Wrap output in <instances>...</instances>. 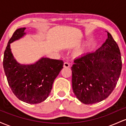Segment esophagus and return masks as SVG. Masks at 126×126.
<instances>
[{
	"mask_svg": "<svg viewBox=\"0 0 126 126\" xmlns=\"http://www.w3.org/2000/svg\"><path fill=\"white\" fill-rule=\"evenodd\" d=\"M63 66H64V67H70V64H69V63H68V62H64Z\"/></svg>",
	"mask_w": 126,
	"mask_h": 126,
	"instance_id": "obj_1",
	"label": "esophagus"
}]
</instances>
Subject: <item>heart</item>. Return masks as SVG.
<instances>
[{"label": "heart", "mask_w": 126, "mask_h": 126, "mask_svg": "<svg viewBox=\"0 0 126 126\" xmlns=\"http://www.w3.org/2000/svg\"><path fill=\"white\" fill-rule=\"evenodd\" d=\"M86 46H86V45H85V46H83V47H82V48L78 49V50L76 52V54L77 55V56H80V55L83 54V51H84L85 48H86Z\"/></svg>", "instance_id": "obj_1"}]
</instances>
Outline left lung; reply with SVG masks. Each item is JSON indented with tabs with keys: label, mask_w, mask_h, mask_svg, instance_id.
<instances>
[{
	"label": "left lung",
	"mask_w": 126,
	"mask_h": 126,
	"mask_svg": "<svg viewBox=\"0 0 126 126\" xmlns=\"http://www.w3.org/2000/svg\"><path fill=\"white\" fill-rule=\"evenodd\" d=\"M107 33V40L100 48L75 59L71 68L73 92L85 104L106 99L114 91L120 76V51L112 35Z\"/></svg>",
	"instance_id": "obj_1"
}]
</instances>
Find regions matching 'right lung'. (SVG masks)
<instances>
[{"label": "right lung", "instance_id": "add662e5", "mask_svg": "<svg viewBox=\"0 0 126 126\" xmlns=\"http://www.w3.org/2000/svg\"><path fill=\"white\" fill-rule=\"evenodd\" d=\"M25 28L14 32L4 52V70L8 84L13 93L23 102L38 104L47 99L50 95L54 79L63 69V62L42 58L35 64H19L13 57L10 43L21 38Z\"/></svg>", "mask_w": 126, "mask_h": 126}]
</instances>
